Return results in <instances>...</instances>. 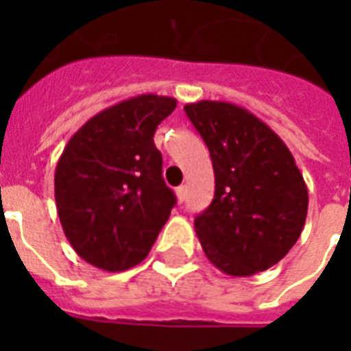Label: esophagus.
I'll return each mask as SVG.
<instances>
[{
    "instance_id": "esophagus-1",
    "label": "esophagus",
    "mask_w": 351,
    "mask_h": 351,
    "mask_svg": "<svg viewBox=\"0 0 351 351\" xmlns=\"http://www.w3.org/2000/svg\"><path fill=\"white\" fill-rule=\"evenodd\" d=\"M186 195H187L186 187L184 186L176 187V198H178V202H184V200H186Z\"/></svg>"
}]
</instances>
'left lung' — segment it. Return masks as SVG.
<instances>
[{"mask_svg": "<svg viewBox=\"0 0 351 351\" xmlns=\"http://www.w3.org/2000/svg\"><path fill=\"white\" fill-rule=\"evenodd\" d=\"M187 118L208 145L215 198L195 219L209 262L231 277L275 266L299 240L308 187L277 132L230 101L187 104Z\"/></svg>", "mask_w": 351, "mask_h": 351, "instance_id": "8db88e82", "label": "left lung"}]
</instances>
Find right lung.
<instances>
[{
    "mask_svg": "<svg viewBox=\"0 0 351 351\" xmlns=\"http://www.w3.org/2000/svg\"><path fill=\"white\" fill-rule=\"evenodd\" d=\"M169 96L140 95L87 120L63 149L54 198L63 233L85 262L125 271L149 255L176 204L162 178L154 131Z\"/></svg>",
    "mask_w": 351,
    "mask_h": 351,
    "instance_id": "right-lung-1",
    "label": "right lung"
}]
</instances>
